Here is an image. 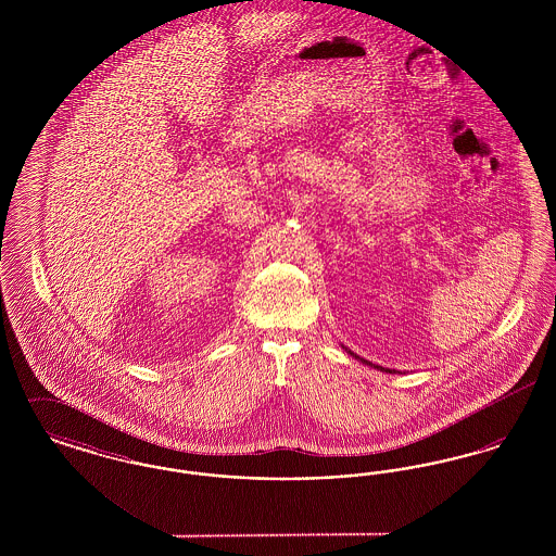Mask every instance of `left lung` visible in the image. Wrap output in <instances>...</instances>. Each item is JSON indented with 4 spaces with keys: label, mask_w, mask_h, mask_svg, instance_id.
Masks as SVG:
<instances>
[{
    "label": "left lung",
    "mask_w": 556,
    "mask_h": 556,
    "mask_svg": "<svg viewBox=\"0 0 556 556\" xmlns=\"http://www.w3.org/2000/svg\"><path fill=\"white\" fill-rule=\"evenodd\" d=\"M345 350H348V348H345ZM348 352H350V350H348ZM350 354H352V356H354V358H358V361H361V363H363V365H369V367H375V369H379V370H386V372H396V370L383 369V367H379V365H372V363H369V361H365V358H361V356H356V354H354V352H350Z\"/></svg>",
    "instance_id": "obj_1"
}]
</instances>
